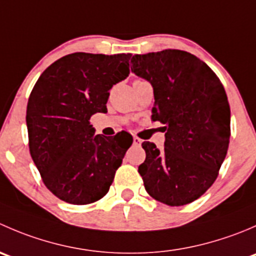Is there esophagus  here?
<instances>
[{
    "label": "esophagus",
    "instance_id": "34e87169",
    "mask_svg": "<svg viewBox=\"0 0 256 256\" xmlns=\"http://www.w3.org/2000/svg\"><path fill=\"white\" fill-rule=\"evenodd\" d=\"M141 142H142L141 138H138V136H134V144H141Z\"/></svg>",
    "mask_w": 256,
    "mask_h": 256
}]
</instances>
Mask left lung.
Masks as SVG:
<instances>
[{
  "mask_svg": "<svg viewBox=\"0 0 256 256\" xmlns=\"http://www.w3.org/2000/svg\"><path fill=\"white\" fill-rule=\"evenodd\" d=\"M131 70L151 82L152 120L164 124V147L144 141L138 166L147 193L171 207L198 200L214 183L230 138V108L213 70L178 49L136 54Z\"/></svg>",
  "mask_w": 256,
  "mask_h": 256,
  "instance_id": "1",
  "label": "left lung"
}]
</instances>
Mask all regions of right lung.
<instances>
[{"label": "right lung", "instance_id": "right-lung-1", "mask_svg": "<svg viewBox=\"0 0 256 256\" xmlns=\"http://www.w3.org/2000/svg\"><path fill=\"white\" fill-rule=\"evenodd\" d=\"M131 54H68L48 66L27 104L30 152L46 187L70 204L104 197L132 136L94 135L90 118L106 112L109 90L130 74Z\"/></svg>", "mask_w": 256, "mask_h": 256}]
</instances>
